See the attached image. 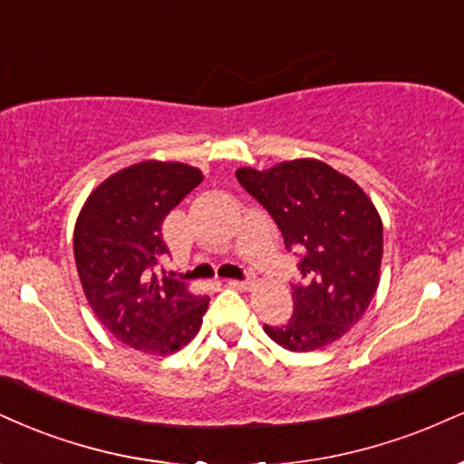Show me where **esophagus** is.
<instances>
[{
	"label": "esophagus",
	"instance_id": "obj_1",
	"mask_svg": "<svg viewBox=\"0 0 464 464\" xmlns=\"http://www.w3.org/2000/svg\"><path fill=\"white\" fill-rule=\"evenodd\" d=\"M227 283L231 287H237V289H250V287H253V281H250V278H242V281H239V278H231V281H227Z\"/></svg>",
	"mask_w": 464,
	"mask_h": 464
}]
</instances>
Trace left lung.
I'll use <instances>...</instances> for the list:
<instances>
[{
  "instance_id": "left-lung-1",
  "label": "left lung",
  "mask_w": 464,
  "mask_h": 464,
  "mask_svg": "<svg viewBox=\"0 0 464 464\" xmlns=\"http://www.w3.org/2000/svg\"><path fill=\"white\" fill-rule=\"evenodd\" d=\"M236 175L281 228L285 248L300 256L294 315L278 326L264 324L267 337L292 353L337 342L361 320L381 281L382 220L373 203L353 179L320 160Z\"/></svg>"
}]
</instances>
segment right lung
Segmentation results:
<instances>
[{"label":"right lung","mask_w":464,"mask_h":464,"mask_svg":"<svg viewBox=\"0 0 464 464\" xmlns=\"http://www.w3.org/2000/svg\"><path fill=\"white\" fill-rule=\"evenodd\" d=\"M200 181L194 166L140 161L105 179L77 218L72 253L88 304L119 342L147 354L188 345L208 311V295L158 275L169 255L161 222Z\"/></svg>","instance_id":"add662e5"}]
</instances>
